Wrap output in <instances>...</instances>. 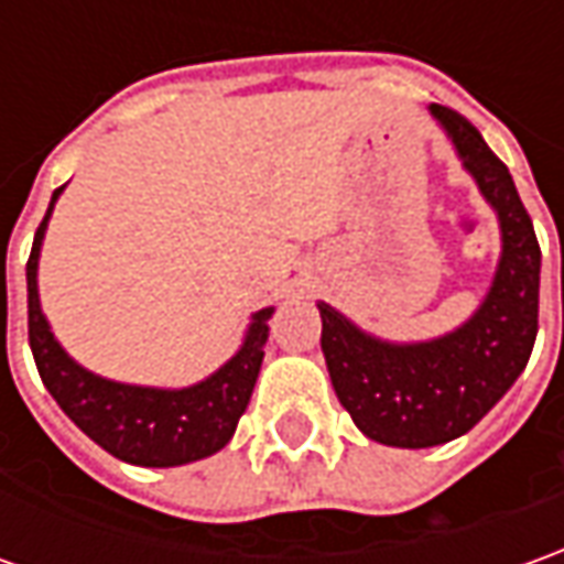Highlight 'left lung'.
<instances>
[{"instance_id":"1","label":"left lung","mask_w":564,"mask_h":564,"mask_svg":"<svg viewBox=\"0 0 564 564\" xmlns=\"http://www.w3.org/2000/svg\"><path fill=\"white\" fill-rule=\"evenodd\" d=\"M463 166L473 172L503 231V256L481 308L432 343L392 346L321 308V348L339 404L367 438L392 447L454 442L519 379L538 339L540 243L512 175L457 110L432 105Z\"/></svg>"}]
</instances>
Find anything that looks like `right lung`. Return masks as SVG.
<instances>
[{"instance_id":"right-lung-1","label":"right lung","mask_w":564,"mask_h":564,"mask_svg":"<svg viewBox=\"0 0 564 564\" xmlns=\"http://www.w3.org/2000/svg\"><path fill=\"white\" fill-rule=\"evenodd\" d=\"M61 191L64 187H57L48 203V213L36 228L33 250L26 259V336L45 389L91 442L126 463L182 466L221 451L231 442L237 420L250 404L252 386L265 358L262 346L268 339L265 321L271 317V308H262L252 317L250 333L231 361L191 389L122 386L83 370L55 343L36 293L42 234Z\"/></svg>"}]
</instances>
